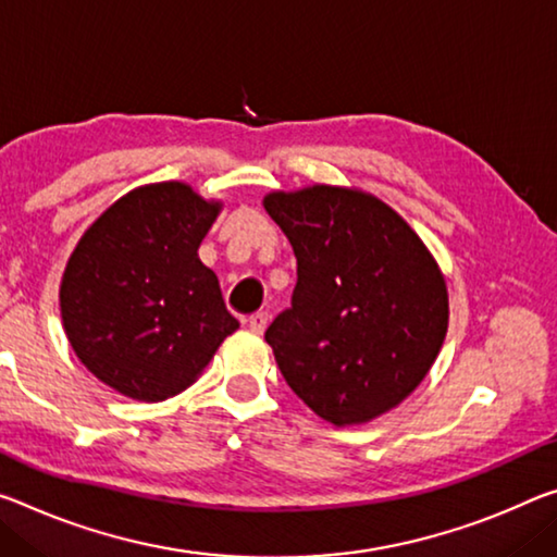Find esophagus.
Wrapping results in <instances>:
<instances>
[{
	"instance_id": "1",
	"label": "esophagus",
	"mask_w": 557,
	"mask_h": 557,
	"mask_svg": "<svg viewBox=\"0 0 557 557\" xmlns=\"http://www.w3.org/2000/svg\"><path fill=\"white\" fill-rule=\"evenodd\" d=\"M247 326H250L252 332H262L264 326H268V312H252L250 317H247Z\"/></svg>"
}]
</instances>
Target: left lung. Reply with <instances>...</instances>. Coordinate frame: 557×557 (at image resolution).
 Instances as JSON below:
<instances>
[{
	"mask_svg": "<svg viewBox=\"0 0 557 557\" xmlns=\"http://www.w3.org/2000/svg\"><path fill=\"white\" fill-rule=\"evenodd\" d=\"M264 210L297 258L293 302L264 332L285 382L334 426L394 409L434 364L446 282L419 235L382 200L314 185Z\"/></svg>",
	"mask_w": 557,
	"mask_h": 557,
	"instance_id": "obj_1",
	"label": "left lung"
}]
</instances>
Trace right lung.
Here are the masks:
<instances>
[{
	"label": "right lung",
	"instance_id": "obj_1",
	"mask_svg": "<svg viewBox=\"0 0 557 557\" xmlns=\"http://www.w3.org/2000/svg\"><path fill=\"white\" fill-rule=\"evenodd\" d=\"M183 183L131 190L88 227L61 280V320L103 384L163 401L196 382L237 326L198 247L218 218Z\"/></svg>",
	"mask_w": 557,
	"mask_h": 557
}]
</instances>
